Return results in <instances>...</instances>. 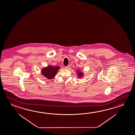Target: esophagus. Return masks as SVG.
Instances as JSON below:
<instances>
[{
  "instance_id": "obj_1",
  "label": "esophagus",
  "mask_w": 135,
  "mask_h": 135,
  "mask_svg": "<svg viewBox=\"0 0 135 135\" xmlns=\"http://www.w3.org/2000/svg\"><path fill=\"white\" fill-rule=\"evenodd\" d=\"M70 68V65H68L67 66L64 67V69H69Z\"/></svg>"
}]
</instances>
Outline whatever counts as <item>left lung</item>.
I'll return each mask as SVG.
<instances>
[{
  "label": "left lung",
  "mask_w": 135,
  "mask_h": 135,
  "mask_svg": "<svg viewBox=\"0 0 135 135\" xmlns=\"http://www.w3.org/2000/svg\"><path fill=\"white\" fill-rule=\"evenodd\" d=\"M76 74H77V75L78 76V78H81L84 76L83 73L79 70H77L76 71Z\"/></svg>",
  "instance_id": "obj_1"
}]
</instances>
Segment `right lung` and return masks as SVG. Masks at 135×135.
<instances>
[{
	"instance_id": "right-lung-1",
	"label": "right lung",
	"mask_w": 135,
	"mask_h": 135,
	"mask_svg": "<svg viewBox=\"0 0 135 135\" xmlns=\"http://www.w3.org/2000/svg\"><path fill=\"white\" fill-rule=\"evenodd\" d=\"M59 66H53L48 65L47 67L43 68L41 70V74L45 78L51 80L55 78L57 71L59 70Z\"/></svg>"
}]
</instances>
